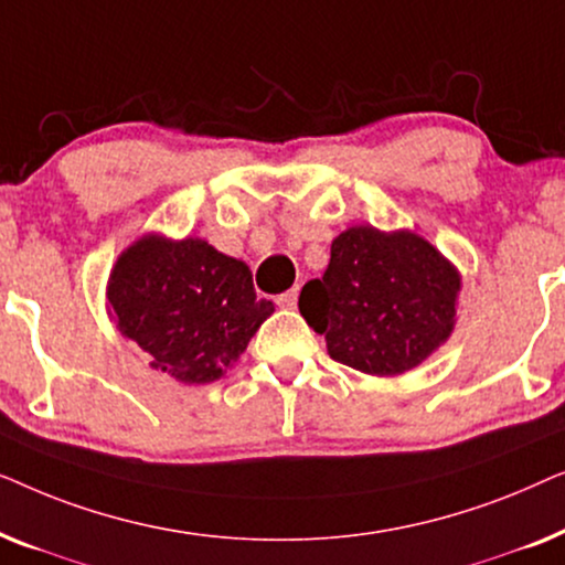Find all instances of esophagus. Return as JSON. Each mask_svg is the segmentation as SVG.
<instances>
[{
    "mask_svg": "<svg viewBox=\"0 0 565 565\" xmlns=\"http://www.w3.org/2000/svg\"><path fill=\"white\" fill-rule=\"evenodd\" d=\"M277 306H280V308H296L298 306V285H296V288L280 292V296H277Z\"/></svg>",
    "mask_w": 565,
    "mask_h": 565,
    "instance_id": "34e87169",
    "label": "esophagus"
}]
</instances>
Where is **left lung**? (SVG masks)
Instances as JSON below:
<instances>
[{
    "instance_id": "left-lung-1",
    "label": "left lung",
    "mask_w": 565,
    "mask_h": 565,
    "mask_svg": "<svg viewBox=\"0 0 565 565\" xmlns=\"http://www.w3.org/2000/svg\"><path fill=\"white\" fill-rule=\"evenodd\" d=\"M460 273L412 231L352 226L331 242L321 280H308L298 308L331 360L367 375L414 370L450 339Z\"/></svg>"
}]
</instances>
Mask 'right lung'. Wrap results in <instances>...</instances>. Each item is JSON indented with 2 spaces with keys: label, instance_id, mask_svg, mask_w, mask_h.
<instances>
[{
  "label": "right lung",
  "instance_id": "right-lung-1",
  "mask_svg": "<svg viewBox=\"0 0 565 565\" xmlns=\"http://www.w3.org/2000/svg\"><path fill=\"white\" fill-rule=\"evenodd\" d=\"M107 311L149 365L188 385L213 383L242 358L275 311L257 298L249 267L203 238L146 234L115 262Z\"/></svg>",
  "mask_w": 565,
  "mask_h": 565
}]
</instances>
